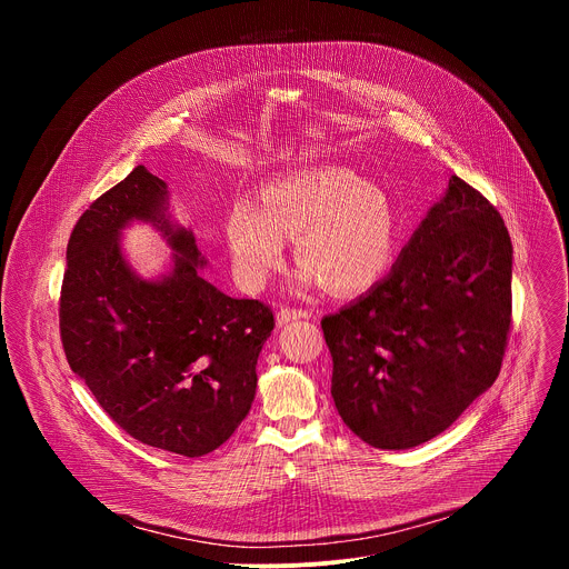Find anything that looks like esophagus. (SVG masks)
Returning <instances> with one entry per match:
<instances>
[{
	"mask_svg": "<svg viewBox=\"0 0 569 569\" xmlns=\"http://www.w3.org/2000/svg\"><path fill=\"white\" fill-rule=\"evenodd\" d=\"M312 312L308 308H290V306H283L279 312H277V323L281 327V323H288L292 319H308Z\"/></svg>",
	"mask_w": 569,
	"mask_h": 569,
	"instance_id": "esophagus-1",
	"label": "esophagus"
}]
</instances>
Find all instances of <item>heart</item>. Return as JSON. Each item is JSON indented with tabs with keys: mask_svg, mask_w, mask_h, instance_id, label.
Masks as SVG:
<instances>
[{
	"mask_svg": "<svg viewBox=\"0 0 569 569\" xmlns=\"http://www.w3.org/2000/svg\"><path fill=\"white\" fill-rule=\"evenodd\" d=\"M295 238L306 281L347 295L369 288L393 252L389 198L340 167H317L270 182L261 207L240 202L227 222V246L240 283L259 290L286 261Z\"/></svg>",
	"mask_w": 569,
	"mask_h": 569,
	"instance_id": "b5f03b06",
	"label": "heart"
}]
</instances>
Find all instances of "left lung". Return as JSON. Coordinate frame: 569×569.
<instances>
[{"label": "left lung", "mask_w": 569, "mask_h": 569, "mask_svg": "<svg viewBox=\"0 0 569 569\" xmlns=\"http://www.w3.org/2000/svg\"><path fill=\"white\" fill-rule=\"evenodd\" d=\"M511 261L500 211L452 176L393 270L321 319L331 396L351 432L380 450L415 448L496 382L511 329Z\"/></svg>", "instance_id": "1"}]
</instances>
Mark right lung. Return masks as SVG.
<instances>
[{
  "mask_svg": "<svg viewBox=\"0 0 569 569\" xmlns=\"http://www.w3.org/2000/svg\"><path fill=\"white\" fill-rule=\"evenodd\" d=\"M167 184L137 167L78 218L60 288V340L71 371L137 441L184 457L222 446L248 417L272 308L231 299L204 281L196 238L167 218ZM152 219L170 236L177 268L141 282L124 266L118 231Z\"/></svg>",
  "mask_w": 569,
  "mask_h": 569,
  "instance_id": "obj_1",
  "label": "right lung"
}]
</instances>
